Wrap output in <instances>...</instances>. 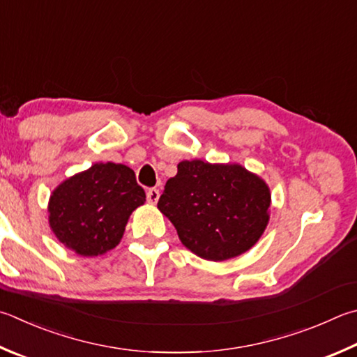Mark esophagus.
<instances>
[{
  "mask_svg": "<svg viewBox=\"0 0 357 357\" xmlns=\"http://www.w3.org/2000/svg\"><path fill=\"white\" fill-rule=\"evenodd\" d=\"M159 197H160V193H159L158 189H148V192H146L148 203H150V204H156Z\"/></svg>",
  "mask_w": 357,
  "mask_h": 357,
  "instance_id": "obj_1",
  "label": "esophagus"
}]
</instances>
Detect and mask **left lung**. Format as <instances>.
Listing matches in <instances>:
<instances>
[{
	"label": "left lung",
	"mask_w": 357,
	"mask_h": 357,
	"mask_svg": "<svg viewBox=\"0 0 357 357\" xmlns=\"http://www.w3.org/2000/svg\"><path fill=\"white\" fill-rule=\"evenodd\" d=\"M265 181L238 164L183 160L158 207L179 241L206 261L222 262L256 245L270 220Z\"/></svg>",
	"instance_id": "1"
}]
</instances>
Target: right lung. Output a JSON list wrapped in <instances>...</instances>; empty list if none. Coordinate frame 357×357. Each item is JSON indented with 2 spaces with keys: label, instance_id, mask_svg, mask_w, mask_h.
Instances as JSON below:
<instances>
[{
  "label": "right lung",
  "instance_id": "right-lung-1",
  "mask_svg": "<svg viewBox=\"0 0 357 357\" xmlns=\"http://www.w3.org/2000/svg\"><path fill=\"white\" fill-rule=\"evenodd\" d=\"M145 198L131 168L100 162L56 187L48 222L57 241L76 255H105L120 243L129 215Z\"/></svg>",
  "mask_w": 357,
  "mask_h": 357
}]
</instances>
